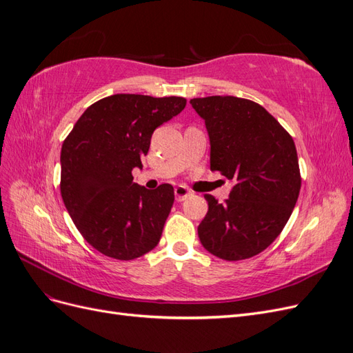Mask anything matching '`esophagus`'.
<instances>
[{
    "label": "esophagus",
    "instance_id": "obj_1",
    "mask_svg": "<svg viewBox=\"0 0 353 353\" xmlns=\"http://www.w3.org/2000/svg\"><path fill=\"white\" fill-rule=\"evenodd\" d=\"M174 193H175V199H176V201H184L187 197H190V196H191V193L188 191V188H187V187H184V185H178V187L174 190Z\"/></svg>",
    "mask_w": 353,
    "mask_h": 353
}]
</instances>
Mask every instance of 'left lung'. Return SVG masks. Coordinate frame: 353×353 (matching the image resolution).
Here are the masks:
<instances>
[{
	"label": "left lung",
	"mask_w": 353,
	"mask_h": 353,
	"mask_svg": "<svg viewBox=\"0 0 353 353\" xmlns=\"http://www.w3.org/2000/svg\"><path fill=\"white\" fill-rule=\"evenodd\" d=\"M190 103L206 123L210 169L234 183L223 203L205 194L209 210L199 239L223 261L253 258L280 236L297 201L302 178L293 138L252 100L212 95Z\"/></svg>",
	"instance_id": "obj_1"
}]
</instances>
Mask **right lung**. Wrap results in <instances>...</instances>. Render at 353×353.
<instances>
[{"mask_svg":"<svg viewBox=\"0 0 353 353\" xmlns=\"http://www.w3.org/2000/svg\"><path fill=\"white\" fill-rule=\"evenodd\" d=\"M184 97L114 94L91 104L61 145V199L95 250L132 261L153 250L174 205V187L134 183L157 126L184 110Z\"/></svg>","mask_w":353,"mask_h":353,"instance_id":"add662e5","label":"right lung"}]
</instances>
